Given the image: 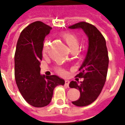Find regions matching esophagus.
<instances>
[{"label": "esophagus", "mask_w": 125, "mask_h": 125, "mask_svg": "<svg viewBox=\"0 0 125 125\" xmlns=\"http://www.w3.org/2000/svg\"><path fill=\"white\" fill-rule=\"evenodd\" d=\"M69 81H68V80H66L65 81V84H64V85L66 86H67V87H69Z\"/></svg>", "instance_id": "34e87169"}]
</instances>
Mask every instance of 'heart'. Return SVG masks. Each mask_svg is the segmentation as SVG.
Here are the masks:
<instances>
[{
    "instance_id": "obj_1",
    "label": "heart",
    "mask_w": 125,
    "mask_h": 125,
    "mask_svg": "<svg viewBox=\"0 0 125 125\" xmlns=\"http://www.w3.org/2000/svg\"><path fill=\"white\" fill-rule=\"evenodd\" d=\"M62 39H63L64 41L68 44V46L70 47V49H71L72 51L75 52L79 49L80 43H81V41H80L79 36H77L76 34L71 32H64L62 34ZM49 48V46L48 42L45 41L44 43L43 48H42V53H43V54H46L48 52ZM57 71L61 74L64 73V71L62 69H58Z\"/></svg>"
}]
</instances>
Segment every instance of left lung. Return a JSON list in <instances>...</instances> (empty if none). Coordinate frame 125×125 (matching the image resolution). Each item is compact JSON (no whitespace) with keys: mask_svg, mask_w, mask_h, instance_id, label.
<instances>
[{"mask_svg":"<svg viewBox=\"0 0 125 125\" xmlns=\"http://www.w3.org/2000/svg\"><path fill=\"white\" fill-rule=\"evenodd\" d=\"M69 28L82 29L89 38L86 58L76 75L84 78V81L79 84L73 81L69 84L71 88L80 91L79 99L72 103L77 106H85L98 98L106 81L109 61L106 41L95 26L86 22H80Z\"/></svg>","mask_w":125,"mask_h":125,"instance_id":"obj_1","label":"left lung"}]
</instances>
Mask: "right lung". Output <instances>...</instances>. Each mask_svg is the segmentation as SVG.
Returning a JSON list of instances; mask_svg holds the SVG:
<instances>
[{"mask_svg": "<svg viewBox=\"0 0 125 125\" xmlns=\"http://www.w3.org/2000/svg\"><path fill=\"white\" fill-rule=\"evenodd\" d=\"M52 28L41 21L34 22L22 30L14 54V77L24 100L34 107L48 105L56 86L64 81L56 75L42 76L40 64L45 36Z\"/></svg>", "mask_w": 125, "mask_h": 125, "instance_id": "obj_1", "label": "right lung"}]
</instances>
